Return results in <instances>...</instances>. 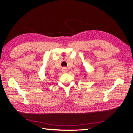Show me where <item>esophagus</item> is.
I'll use <instances>...</instances> for the list:
<instances>
[{
    "mask_svg": "<svg viewBox=\"0 0 133 133\" xmlns=\"http://www.w3.org/2000/svg\"><path fill=\"white\" fill-rule=\"evenodd\" d=\"M62 71L63 72V73H66V72L68 71L67 68L66 67H63L62 68Z\"/></svg>",
    "mask_w": 133,
    "mask_h": 133,
    "instance_id": "1",
    "label": "esophagus"
}]
</instances>
